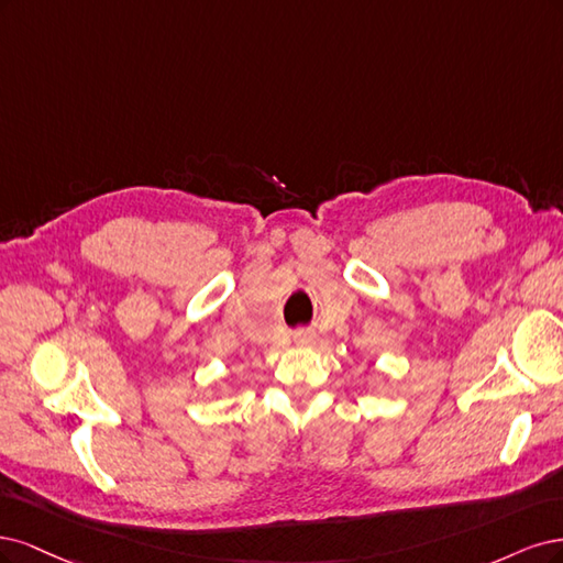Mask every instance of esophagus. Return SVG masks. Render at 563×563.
<instances>
[{
    "label": "esophagus",
    "mask_w": 563,
    "mask_h": 563,
    "mask_svg": "<svg viewBox=\"0 0 563 563\" xmlns=\"http://www.w3.org/2000/svg\"><path fill=\"white\" fill-rule=\"evenodd\" d=\"M295 341L297 343H311L313 341V332L311 330H299V332H295Z\"/></svg>",
    "instance_id": "1"
}]
</instances>
